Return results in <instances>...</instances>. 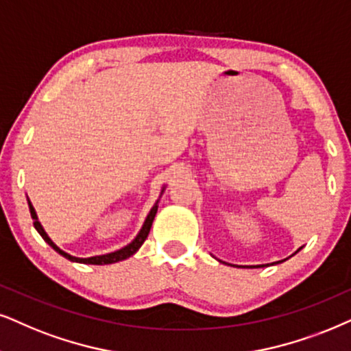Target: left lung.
<instances>
[{"label": "left lung", "mask_w": 351, "mask_h": 351, "mask_svg": "<svg viewBox=\"0 0 351 351\" xmlns=\"http://www.w3.org/2000/svg\"><path fill=\"white\" fill-rule=\"evenodd\" d=\"M300 250H301V247H300ZM300 250H298V251H300ZM298 251H296V252H298ZM278 263H282V261H278ZM259 267H263V265H259Z\"/></svg>", "instance_id": "8db88e82"}]
</instances>
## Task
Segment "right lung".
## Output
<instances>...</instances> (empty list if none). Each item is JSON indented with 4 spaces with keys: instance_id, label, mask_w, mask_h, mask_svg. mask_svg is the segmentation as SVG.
Segmentation results:
<instances>
[{
    "instance_id": "add662e5",
    "label": "right lung",
    "mask_w": 351,
    "mask_h": 351,
    "mask_svg": "<svg viewBox=\"0 0 351 351\" xmlns=\"http://www.w3.org/2000/svg\"><path fill=\"white\" fill-rule=\"evenodd\" d=\"M163 191H165V186H163L162 191H160V196L163 194ZM160 201V199H158ZM158 201L154 204V207L150 208V212L147 214V217H145L144 220V225L143 228L139 230V233L136 234V238L132 239V241L130 243V245H126L124 247H121V250L118 251H113V252H108V254H101V256H92V257H76V256H71L68 254V252L60 250L55 243H53V239L48 237L45 228L42 227V223L38 221V217H37V212H35V208L32 206V202L29 201L27 197V202H29V210H30V215H32L34 219V227L35 230H37L40 237H42L43 239H45V243H48L53 250H55L58 254H61L63 257H66V259H69L71 263H79V264H92V265H105V264H114V263H119V261H124L128 259V257H131L132 254H136L137 251H139V247L143 246V243L145 241V238L149 237V232H150V227H152V221L155 219V214H157V208H158Z\"/></svg>"
}]
</instances>
